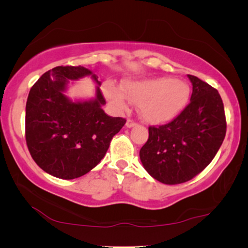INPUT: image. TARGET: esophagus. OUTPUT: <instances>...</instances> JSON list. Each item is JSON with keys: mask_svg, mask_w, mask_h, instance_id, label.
I'll return each mask as SVG.
<instances>
[{"mask_svg": "<svg viewBox=\"0 0 248 248\" xmlns=\"http://www.w3.org/2000/svg\"><path fill=\"white\" fill-rule=\"evenodd\" d=\"M138 123L135 121H133V120H127L126 121V127H133V126H135V125H137Z\"/></svg>", "mask_w": 248, "mask_h": 248, "instance_id": "esophagus-1", "label": "esophagus"}]
</instances>
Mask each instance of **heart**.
<instances>
[{
	"label": "heart",
	"mask_w": 248,
	"mask_h": 248,
	"mask_svg": "<svg viewBox=\"0 0 248 248\" xmlns=\"http://www.w3.org/2000/svg\"><path fill=\"white\" fill-rule=\"evenodd\" d=\"M103 89L117 109H126L130 99L139 105L142 117L151 123H164L175 118L185 108L191 93L185 81L165 77L125 80L122 89L106 82Z\"/></svg>",
	"instance_id": "heart-1"
}]
</instances>
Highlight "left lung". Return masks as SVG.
Masks as SVG:
<instances>
[{"instance_id": "1", "label": "left lung", "mask_w": 248, "mask_h": 248, "mask_svg": "<svg viewBox=\"0 0 248 248\" xmlns=\"http://www.w3.org/2000/svg\"><path fill=\"white\" fill-rule=\"evenodd\" d=\"M193 91L184 110L168 124L149 127L140 150L145 170L168 185L185 183L215 158L226 135L225 108L218 90L188 74Z\"/></svg>"}]
</instances>
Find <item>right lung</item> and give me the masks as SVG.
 Masks as SVG:
<instances>
[{
    "mask_svg": "<svg viewBox=\"0 0 248 248\" xmlns=\"http://www.w3.org/2000/svg\"><path fill=\"white\" fill-rule=\"evenodd\" d=\"M91 75L98 86L96 97L73 102L63 93L70 79ZM100 81L83 66H56L39 78L26 105V142L37 165L62 179L83 176L99 164L113 137L126 123L110 117Z\"/></svg>",
    "mask_w": 248,
    "mask_h": 248,
    "instance_id": "add662e5",
    "label": "right lung"
}]
</instances>
